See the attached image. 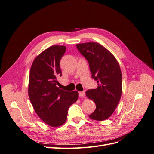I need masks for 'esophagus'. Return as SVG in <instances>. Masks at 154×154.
I'll list each match as a JSON object with an SVG mask.
<instances>
[{
  "instance_id": "34e87169",
  "label": "esophagus",
  "mask_w": 154,
  "mask_h": 154,
  "mask_svg": "<svg viewBox=\"0 0 154 154\" xmlns=\"http://www.w3.org/2000/svg\"><path fill=\"white\" fill-rule=\"evenodd\" d=\"M78 94H79V96H80V97H83V96H85V91L79 92Z\"/></svg>"
}]
</instances>
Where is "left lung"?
I'll return each instance as SVG.
<instances>
[{"instance_id": "obj_1", "label": "left lung", "mask_w": 154, "mask_h": 154, "mask_svg": "<svg viewBox=\"0 0 154 154\" xmlns=\"http://www.w3.org/2000/svg\"><path fill=\"white\" fill-rule=\"evenodd\" d=\"M78 50L88 62L92 78L97 87L86 91L88 99L94 101L96 108L89 118L96 121L108 119L113 114L122 93V75L114 56L96 42L76 44Z\"/></svg>"}]
</instances>
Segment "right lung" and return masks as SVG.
<instances>
[{"instance_id":"add662e5","label":"right lung","mask_w":154,"mask_h":154,"mask_svg":"<svg viewBox=\"0 0 154 154\" xmlns=\"http://www.w3.org/2000/svg\"><path fill=\"white\" fill-rule=\"evenodd\" d=\"M64 45H53L35 58L30 69L28 95L35 112L52 127L66 122L69 106L78 98V92L66 91L57 86L62 76L60 61L66 52Z\"/></svg>"}]
</instances>
